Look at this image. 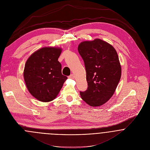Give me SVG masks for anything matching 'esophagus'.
Instances as JSON below:
<instances>
[{"label": "esophagus", "instance_id": "esophagus-1", "mask_svg": "<svg viewBox=\"0 0 150 150\" xmlns=\"http://www.w3.org/2000/svg\"><path fill=\"white\" fill-rule=\"evenodd\" d=\"M69 79H73L74 78V74H71L70 76H69Z\"/></svg>", "mask_w": 150, "mask_h": 150}]
</instances>
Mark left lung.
Returning a JSON list of instances; mask_svg holds the SVG:
<instances>
[{
	"label": "left lung",
	"mask_w": 150,
	"mask_h": 150,
	"mask_svg": "<svg viewBox=\"0 0 150 150\" xmlns=\"http://www.w3.org/2000/svg\"><path fill=\"white\" fill-rule=\"evenodd\" d=\"M78 51L84 63L88 86L80 96L88 105L100 106L111 98L121 79L118 55L112 45L99 38L80 42Z\"/></svg>",
	"instance_id": "left-lung-1"
}]
</instances>
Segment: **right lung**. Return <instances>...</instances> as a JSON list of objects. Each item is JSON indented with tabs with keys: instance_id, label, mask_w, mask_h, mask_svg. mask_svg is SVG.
I'll return each instance as SVG.
<instances>
[{
	"instance_id": "right-lung-1",
	"label": "right lung",
	"mask_w": 150,
	"mask_h": 150,
	"mask_svg": "<svg viewBox=\"0 0 150 150\" xmlns=\"http://www.w3.org/2000/svg\"><path fill=\"white\" fill-rule=\"evenodd\" d=\"M62 48L45 47L33 53L26 62L23 78L29 92L39 101L53 100L67 77L62 73L58 59Z\"/></svg>"
}]
</instances>
